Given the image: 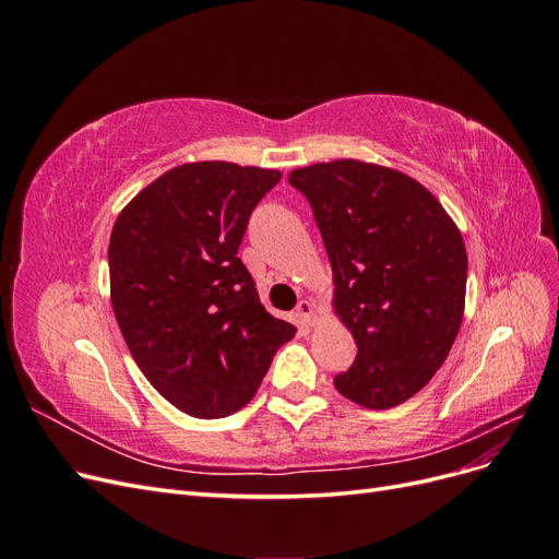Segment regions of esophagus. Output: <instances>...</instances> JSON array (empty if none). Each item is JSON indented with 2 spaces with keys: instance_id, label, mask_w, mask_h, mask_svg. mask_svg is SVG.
<instances>
[{
  "instance_id": "34e87169",
  "label": "esophagus",
  "mask_w": 559,
  "mask_h": 559,
  "mask_svg": "<svg viewBox=\"0 0 559 559\" xmlns=\"http://www.w3.org/2000/svg\"><path fill=\"white\" fill-rule=\"evenodd\" d=\"M296 317H298V321H300L302 326H312L314 324V308H312V302L308 298L298 300Z\"/></svg>"
}]
</instances>
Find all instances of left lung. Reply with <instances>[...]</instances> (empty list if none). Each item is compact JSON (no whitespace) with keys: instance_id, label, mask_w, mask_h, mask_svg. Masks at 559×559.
Listing matches in <instances>:
<instances>
[{"instance_id":"left-lung-1","label":"left lung","mask_w":559,"mask_h":559,"mask_svg":"<svg viewBox=\"0 0 559 559\" xmlns=\"http://www.w3.org/2000/svg\"><path fill=\"white\" fill-rule=\"evenodd\" d=\"M357 359L333 378L364 408L408 401L448 359L462 326L466 249L448 212L408 175L361 160L300 167Z\"/></svg>"}]
</instances>
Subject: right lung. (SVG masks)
Instances as JSON below:
<instances>
[{
  "label": "right lung",
  "instance_id": "obj_1",
  "mask_svg": "<svg viewBox=\"0 0 559 559\" xmlns=\"http://www.w3.org/2000/svg\"><path fill=\"white\" fill-rule=\"evenodd\" d=\"M277 170L224 160L179 165L118 214L111 306L156 392L186 415L238 413L296 326L270 314L238 259L251 212Z\"/></svg>",
  "mask_w": 559,
  "mask_h": 559
}]
</instances>
